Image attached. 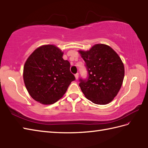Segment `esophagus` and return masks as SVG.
I'll list each match as a JSON object with an SVG mask.
<instances>
[{
  "label": "esophagus",
  "mask_w": 148,
  "mask_h": 148,
  "mask_svg": "<svg viewBox=\"0 0 148 148\" xmlns=\"http://www.w3.org/2000/svg\"><path fill=\"white\" fill-rule=\"evenodd\" d=\"M75 78H76V80H77L78 78V77H79V74H78V73H76L75 75Z\"/></svg>",
  "instance_id": "1"
}]
</instances>
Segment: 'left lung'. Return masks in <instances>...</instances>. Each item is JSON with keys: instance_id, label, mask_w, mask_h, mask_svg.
<instances>
[{"instance_id": "left-lung-1", "label": "left lung", "mask_w": 148, "mask_h": 148, "mask_svg": "<svg viewBox=\"0 0 148 148\" xmlns=\"http://www.w3.org/2000/svg\"><path fill=\"white\" fill-rule=\"evenodd\" d=\"M88 75L80 78L79 86L85 96L97 104L110 103L120 90L124 78V66L112 48L96 44L89 51H80Z\"/></svg>"}]
</instances>
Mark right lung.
I'll return each mask as SVG.
<instances>
[{
    "label": "right lung",
    "mask_w": 148,
    "mask_h": 148,
    "mask_svg": "<svg viewBox=\"0 0 148 148\" xmlns=\"http://www.w3.org/2000/svg\"><path fill=\"white\" fill-rule=\"evenodd\" d=\"M63 52L53 45L37 48L29 56L23 68L26 88L33 99L44 104H53L66 92L75 80L70 63Z\"/></svg>",
    "instance_id": "right-lung-1"
}]
</instances>
